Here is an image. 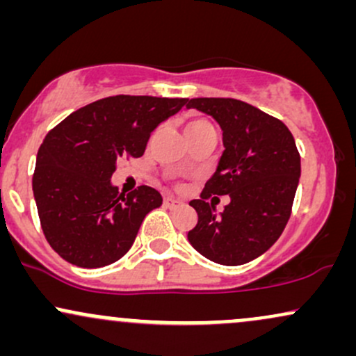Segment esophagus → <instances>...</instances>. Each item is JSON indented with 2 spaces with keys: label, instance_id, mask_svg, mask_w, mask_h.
<instances>
[{
  "label": "esophagus",
  "instance_id": "34e87169",
  "mask_svg": "<svg viewBox=\"0 0 356 356\" xmlns=\"http://www.w3.org/2000/svg\"><path fill=\"white\" fill-rule=\"evenodd\" d=\"M181 201H179V199H175V197H164V206L165 207H170V209H174V207H177V206H181Z\"/></svg>",
  "mask_w": 356,
  "mask_h": 356
}]
</instances>
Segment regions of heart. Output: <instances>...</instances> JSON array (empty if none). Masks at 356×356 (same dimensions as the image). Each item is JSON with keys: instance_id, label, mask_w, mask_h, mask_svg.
<instances>
[{"instance_id": "heart-1", "label": "heart", "mask_w": 356, "mask_h": 356, "mask_svg": "<svg viewBox=\"0 0 356 356\" xmlns=\"http://www.w3.org/2000/svg\"><path fill=\"white\" fill-rule=\"evenodd\" d=\"M195 130H214V129H212L211 122L206 120V118H192V120L187 122L186 134L195 132Z\"/></svg>"}]
</instances>
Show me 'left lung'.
<instances>
[{"label":"left lung","instance_id":"left-lung-1","mask_svg":"<svg viewBox=\"0 0 356 356\" xmlns=\"http://www.w3.org/2000/svg\"><path fill=\"white\" fill-rule=\"evenodd\" d=\"M186 104L214 117L224 142L222 157L201 199L189 202L197 224L187 239L207 259L239 266L268 251L284 231L300 182V152L280 118L246 102L187 99ZM212 195L232 197L219 216L213 203L207 202Z\"/></svg>","mask_w":356,"mask_h":356}]
</instances>
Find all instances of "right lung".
<instances>
[{"mask_svg": "<svg viewBox=\"0 0 356 356\" xmlns=\"http://www.w3.org/2000/svg\"><path fill=\"white\" fill-rule=\"evenodd\" d=\"M186 102L107 97L70 113L47 134L36 155L33 195L44 238L58 256L80 268H102L129 251L162 195L149 186L125 195L110 177L122 157H142L152 130Z\"/></svg>", "mask_w": 356, "mask_h": 356, "instance_id": "right-lung-1", "label": "right lung"}]
</instances>
